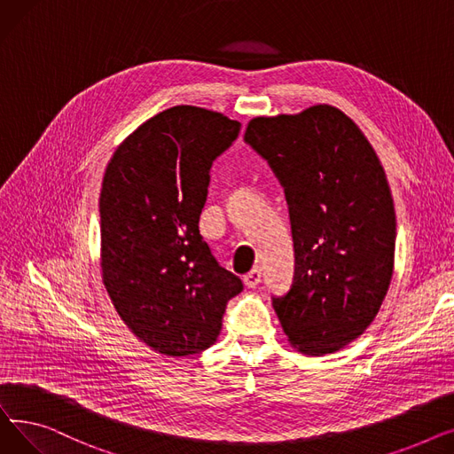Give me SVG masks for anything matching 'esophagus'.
<instances>
[{
  "mask_svg": "<svg viewBox=\"0 0 454 454\" xmlns=\"http://www.w3.org/2000/svg\"><path fill=\"white\" fill-rule=\"evenodd\" d=\"M243 281H245V285H247L248 289L257 287L259 281H261V269H252L248 274H245Z\"/></svg>",
  "mask_w": 454,
  "mask_h": 454,
  "instance_id": "34e87169",
  "label": "esophagus"
}]
</instances>
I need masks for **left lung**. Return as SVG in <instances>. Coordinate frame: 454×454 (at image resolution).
Segmentation results:
<instances>
[{"label":"left lung","mask_w":454,"mask_h":454,"mask_svg":"<svg viewBox=\"0 0 454 454\" xmlns=\"http://www.w3.org/2000/svg\"><path fill=\"white\" fill-rule=\"evenodd\" d=\"M245 141L279 178L294 239L291 291L272 298L293 348L335 353L377 317L395 254L390 185L370 141L342 110L254 117Z\"/></svg>","instance_id":"left-lung-1"}]
</instances>
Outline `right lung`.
Returning a JSON list of instances; mask_svg holds the SVG:
<instances>
[{"label":"right lung","mask_w":454,"mask_h":454,"mask_svg":"<svg viewBox=\"0 0 454 454\" xmlns=\"http://www.w3.org/2000/svg\"><path fill=\"white\" fill-rule=\"evenodd\" d=\"M239 130L221 112L173 106L125 137L106 165L99 199L105 289L125 325L161 355L209 348L228 300L243 291L199 230L211 163Z\"/></svg>","instance_id":"1"}]
</instances>
